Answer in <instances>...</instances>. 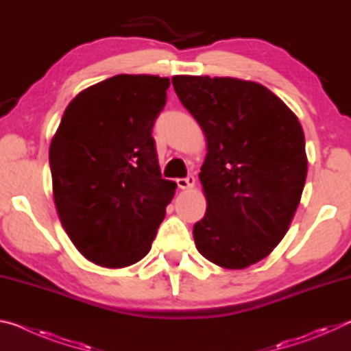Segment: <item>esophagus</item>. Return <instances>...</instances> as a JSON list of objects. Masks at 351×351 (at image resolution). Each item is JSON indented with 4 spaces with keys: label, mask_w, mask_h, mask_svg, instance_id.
<instances>
[{
    "label": "esophagus",
    "mask_w": 351,
    "mask_h": 351,
    "mask_svg": "<svg viewBox=\"0 0 351 351\" xmlns=\"http://www.w3.org/2000/svg\"><path fill=\"white\" fill-rule=\"evenodd\" d=\"M178 187L182 189V190H187V189H192L195 186V178L192 175H189L186 178H178L176 180Z\"/></svg>",
    "instance_id": "esophagus-1"
}]
</instances>
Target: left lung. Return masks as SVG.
Returning <instances> with one entry per match:
<instances>
[{"instance_id": "8db88e82", "label": "left lung", "mask_w": 351, "mask_h": 351, "mask_svg": "<svg viewBox=\"0 0 351 351\" xmlns=\"http://www.w3.org/2000/svg\"><path fill=\"white\" fill-rule=\"evenodd\" d=\"M171 83L207 141L199 173L207 209L193 226L195 245L221 268H247L282 241L300 203L304 130L260 83L209 75H175Z\"/></svg>"}]
</instances>
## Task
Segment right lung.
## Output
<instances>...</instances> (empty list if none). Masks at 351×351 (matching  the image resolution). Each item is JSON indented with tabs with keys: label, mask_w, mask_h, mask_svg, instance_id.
Segmentation results:
<instances>
[{
	"label": "right lung",
	"mask_w": 351,
	"mask_h": 351,
	"mask_svg": "<svg viewBox=\"0 0 351 351\" xmlns=\"http://www.w3.org/2000/svg\"><path fill=\"white\" fill-rule=\"evenodd\" d=\"M170 80L119 74L71 100L49 148L63 229L83 257L123 268L152 249L176 182L162 180L152 136Z\"/></svg>",
	"instance_id": "1"
}]
</instances>
